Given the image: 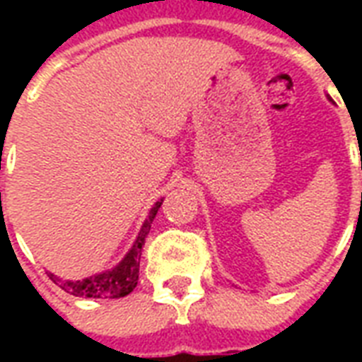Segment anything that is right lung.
<instances>
[{"label":"right lung","mask_w":362,"mask_h":362,"mask_svg":"<svg viewBox=\"0 0 362 362\" xmlns=\"http://www.w3.org/2000/svg\"><path fill=\"white\" fill-rule=\"evenodd\" d=\"M163 203V199L153 204L150 214H148L146 221L142 223V229L136 237L135 244L129 250V253L125 255L124 261H122L116 269L107 270V272H101V274L90 276L86 280L78 281H59L54 274L48 272L50 280L54 284H58L64 291L75 295V297H88V298H120L129 295L133 289L136 287V280H139V263H141V252L142 246H144V240H146L148 233H150V227H152V221L158 214L159 206Z\"/></svg>","instance_id":"add662e5"}]
</instances>
